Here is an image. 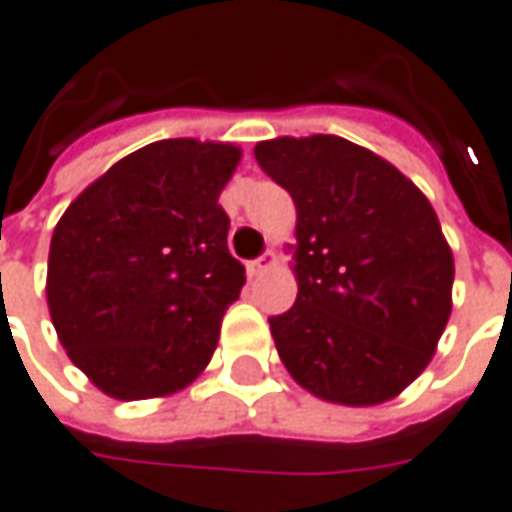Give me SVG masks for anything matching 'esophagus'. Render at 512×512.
Here are the masks:
<instances>
[{"instance_id": "34e87169", "label": "esophagus", "mask_w": 512, "mask_h": 512, "mask_svg": "<svg viewBox=\"0 0 512 512\" xmlns=\"http://www.w3.org/2000/svg\"><path fill=\"white\" fill-rule=\"evenodd\" d=\"M276 253L273 250H267V253H262L259 259H253V262H248V276H262V273H267L270 267H276Z\"/></svg>"}]
</instances>
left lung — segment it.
<instances>
[{
    "label": "left lung",
    "instance_id": "8db88e82",
    "mask_svg": "<svg viewBox=\"0 0 512 512\" xmlns=\"http://www.w3.org/2000/svg\"><path fill=\"white\" fill-rule=\"evenodd\" d=\"M253 155L298 209V298L270 317L284 368L334 404L398 396L451 315L454 259L435 209L393 164L340 136H281Z\"/></svg>",
    "mask_w": 512,
    "mask_h": 512
}]
</instances>
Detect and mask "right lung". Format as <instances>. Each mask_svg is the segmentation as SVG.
<instances>
[{"instance_id":"obj_1","label":"right lung","mask_w":512,"mask_h":512,"mask_svg":"<svg viewBox=\"0 0 512 512\" xmlns=\"http://www.w3.org/2000/svg\"><path fill=\"white\" fill-rule=\"evenodd\" d=\"M239 155L197 139L147 144L55 225L49 315L69 359L105 396H169L209 365L245 284L217 203Z\"/></svg>"}]
</instances>
